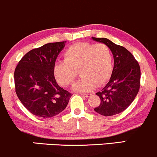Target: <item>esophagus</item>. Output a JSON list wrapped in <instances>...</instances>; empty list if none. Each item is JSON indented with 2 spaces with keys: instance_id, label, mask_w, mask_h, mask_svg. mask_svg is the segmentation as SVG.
Instances as JSON below:
<instances>
[{
  "instance_id": "esophagus-1",
  "label": "esophagus",
  "mask_w": 157,
  "mask_h": 157,
  "mask_svg": "<svg viewBox=\"0 0 157 157\" xmlns=\"http://www.w3.org/2000/svg\"><path fill=\"white\" fill-rule=\"evenodd\" d=\"M80 94L82 95V96L86 97H89L91 95V94Z\"/></svg>"
}]
</instances>
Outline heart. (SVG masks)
<instances>
[{
  "label": "heart",
  "instance_id": "heart-1",
  "mask_svg": "<svg viewBox=\"0 0 157 157\" xmlns=\"http://www.w3.org/2000/svg\"><path fill=\"white\" fill-rule=\"evenodd\" d=\"M65 60L54 66V75L60 86H70L80 71L82 77L73 86L76 91H90L97 86L105 85L113 71V56L103 44L77 43L68 48Z\"/></svg>",
  "mask_w": 157,
  "mask_h": 157
}]
</instances>
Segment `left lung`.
<instances>
[{
    "label": "left lung",
    "mask_w": 157,
    "mask_h": 157,
    "mask_svg": "<svg viewBox=\"0 0 157 157\" xmlns=\"http://www.w3.org/2000/svg\"><path fill=\"white\" fill-rule=\"evenodd\" d=\"M94 40L105 44L112 52L114 60L111 78L101 91L100 105L94 111L105 117L122 112L134 101L140 86V67L130 52L113 44L107 38L92 37Z\"/></svg>",
    "instance_id": "1"
}]
</instances>
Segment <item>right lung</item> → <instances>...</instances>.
<instances>
[{
    "label": "right lung",
    "instance_id": "1",
    "mask_svg": "<svg viewBox=\"0 0 157 157\" xmlns=\"http://www.w3.org/2000/svg\"><path fill=\"white\" fill-rule=\"evenodd\" d=\"M66 41L49 43L34 48L19 61L15 70L17 96L29 112L50 118L62 112L71 94L56 82L54 66Z\"/></svg>",
    "mask_w": 157,
    "mask_h": 157
}]
</instances>
